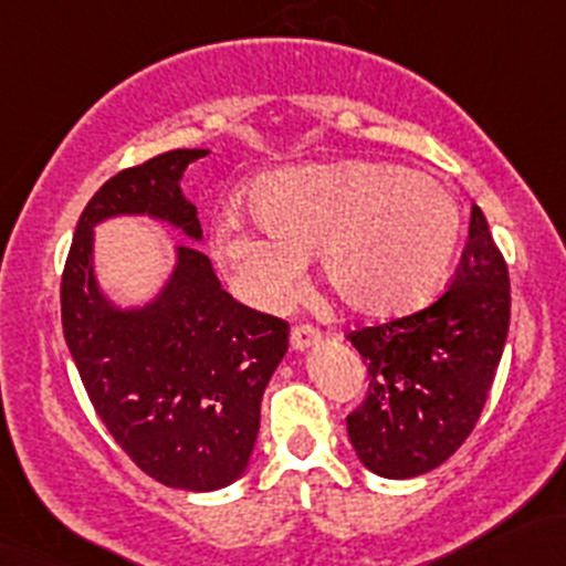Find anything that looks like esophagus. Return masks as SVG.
<instances>
[{"label":"esophagus","instance_id":"esophagus-1","mask_svg":"<svg viewBox=\"0 0 566 566\" xmlns=\"http://www.w3.org/2000/svg\"><path fill=\"white\" fill-rule=\"evenodd\" d=\"M319 340H322V333L316 331L314 325H297L293 327V333H290V344H293L295 352L312 349V346L319 344Z\"/></svg>","mask_w":566,"mask_h":566}]
</instances>
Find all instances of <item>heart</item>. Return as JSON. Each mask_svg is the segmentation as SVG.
<instances>
[{
    "label": "heart",
    "mask_w": 566,
    "mask_h": 566,
    "mask_svg": "<svg viewBox=\"0 0 566 566\" xmlns=\"http://www.w3.org/2000/svg\"><path fill=\"white\" fill-rule=\"evenodd\" d=\"M247 198L258 222L222 214L212 254L235 293L263 312L295 301L316 252L322 282L352 314H408L446 282L462 235L446 185L384 160L293 166L258 179Z\"/></svg>",
    "instance_id": "b5f03b06"
}]
</instances>
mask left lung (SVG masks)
<instances>
[{
    "instance_id": "8db88e82",
    "label": "left lung",
    "mask_w": 566,
    "mask_h": 566,
    "mask_svg": "<svg viewBox=\"0 0 566 566\" xmlns=\"http://www.w3.org/2000/svg\"><path fill=\"white\" fill-rule=\"evenodd\" d=\"M507 325L505 258L473 207L449 290L421 312L349 333L370 378L346 416L359 462L381 478H416L454 454L486 406Z\"/></svg>"
}]
</instances>
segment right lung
Returning a JSON list of instances; mask_svg holds the SVG:
<instances>
[{
	"label": "right lung",
	"instance_id": "obj_1",
	"mask_svg": "<svg viewBox=\"0 0 566 566\" xmlns=\"http://www.w3.org/2000/svg\"><path fill=\"white\" fill-rule=\"evenodd\" d=\"M207 155L171 150L107 179L80 214L61 276L64 338L98 419L142 473L185 492H214L247 470L290 325L233 301L188 244L150 303L115 306L93 271V228L147 214L201 241L179 179Z\"/></svg>",
	"mask_w": 566,
	"mask_h": 566
}]
</instances>
